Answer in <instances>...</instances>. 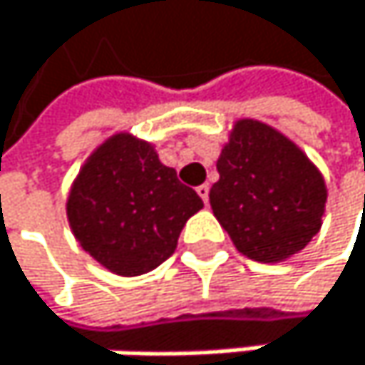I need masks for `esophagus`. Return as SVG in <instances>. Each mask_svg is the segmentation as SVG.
Wrapping results in <instances>:
<instances>
[{
  "mask_svg": "<svg viewBox=\"0 0 365 365\" xmlns=\"http://www.w3.org/2000/svg\"><path fill=\"white\" fill-rule=\"evenodd\" d=\"M197 195L203 199V203H207V199H210V186H207V184H201V186L197 188Z\"/></svg>",
  "mask_w": 365,
  "mask_h": 365,
  "instance_id": "34e87169",
  "label": "esophagus"
}]
</instances>
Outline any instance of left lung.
Listing matches in <instances>:
<instances>
[{
    "instance_id": "1",
    "label": "left lung",
    "mask_w": 365,
    "mask_h": 365,
    "mask_svg": "<svg viewBox=\"0 0 365 365\" xmlns=\"http://www.w3.org/2000/svg\"><path fill=\"white\" fill-rule=\"evenodd\" d=\"M210 205L243 256L284 262L322 227L327 181L307 153L254 118L234 120L217 160Z\"/></svg>"
}]
</instances>
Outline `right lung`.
<instances>
[{
	"mask_svg": "<svg viewBox=\"0 0 365 365\" xmlns=\"http://www.w3.org/2000/svg\"><path fill=\"white\" fill-rule=\"evenodd\" d=\"M201 197L164 166L155 144L118 131L72 181L65 212L78 245L115 276H142L173 256Z\"/></svg>",
	"mask_w": 365,
	"mask_h": 365,
	"instance_id": "1",
	"label": "right lung"
}]
</instances>
